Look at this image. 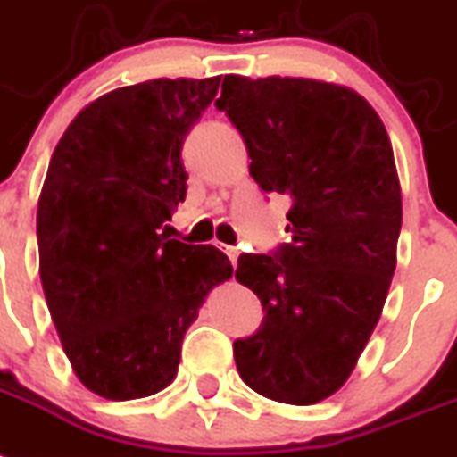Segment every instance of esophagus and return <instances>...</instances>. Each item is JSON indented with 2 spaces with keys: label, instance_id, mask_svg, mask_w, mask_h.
<instances>
[{
  "label": "esophagus",
  "instance_id": "esophagus-1",
  "mask_svg": "<svg viewBox=\"0 0 457 457\" xmlns=\"http://www.w3.org/2000/svg\"><path fill=\"white\" fill-rule=\"evenodd\" d=\"M224 252H226V256L231 259V263H236V262H237V256H240V252H237L236 247H224Z\"/></svg>",
  "mask_w": 457,
  "mask_h": 457
}]
</instances>
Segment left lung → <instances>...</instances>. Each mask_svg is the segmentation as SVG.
Returning <instances> with one entry per match:
<instances>
[{"label": "left lung", "mask_w": 457, "mask_h": 457, "mask_svg": "<svg viewBox=\"0 0 457 457\" xmlns=\"http://www.w3.org/2000/svg\"><path fill=\"white\" fill-rule=\"evenodd\" d=\"M214 104L243 135L254 182L292 198V243L237 259L236 280L266 311L233 343L237 373L273 402L318 404L350 378L397 266L390 137L360 93L318 79L226 74Z\"/></svg>", "instance_id": "1"}]
</instances>
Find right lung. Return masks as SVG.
<instances>
[{
    "label": "right lung",
    "instance_id": "obj_1",
    "mask_svg": "<svg viewBox=\"0 0 457 457\" xmlns=\"http://www.w3.org/2000/svg\"><path fill=\"white\" fill-rule=\"evenodd\" d=\"M217 88L220 77L109 90L51 156L37 207L41 287L77 378L112 402L175 380L184 334L231 280L224 252L158 233L187 195L184 137Z\"/></svg>",
    "mask_w": 457,
    "mask_h": 457
}]
</instances>
